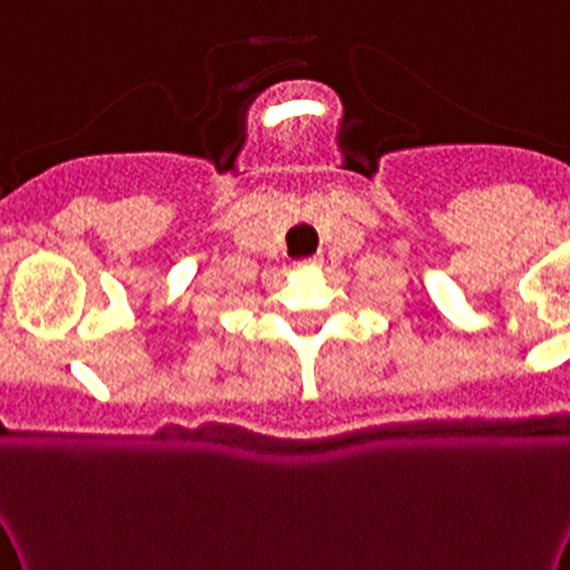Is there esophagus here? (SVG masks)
<instances>
[{
    "label": "esophagus",
    "mask_w": 570,
    "mask_h": 570,
    "mask_svg": "<svg viewBox=\"0 0 570 570\" xmlns=\"http://www.w3.org/2000/svg\"><path fill=\"white\" fill-rule=\"evenodd\" d=\"M320 264V258H306V261H302V264L298 266H317Z\"/></svg>",
    "instance_id": "1"
}]
</instances>
